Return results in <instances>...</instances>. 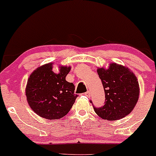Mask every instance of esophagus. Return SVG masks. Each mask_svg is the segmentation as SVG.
I'll list each match as a JSON object with an SVG mask.
<instances>
[{
	"label": "esophagus",
	"mask_w": 156,
	"mask_h": 156,
	"mask_svg": "<svg viewBox=\"0 0 156 156\" xmlns=\"http://www.w3.org/2000/svg\"><path fill=\"white\" fill-rule=\"evenodd\" d=\"M84 95H86V96L87 97H90V91H89V90H87V92H85V93H84Z\"/></svg>",
	"instance_id": "1"
}]
</instances>
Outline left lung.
Listing matches in <instances>:
<instances>
[{
	"instance_id": "1",
	"label": "left lung",
	"mask_w": 156,
	"mask_h": 156,
	"mask_svg": "<svg viewBox=\"0 0 156 156\" xmlns=\"http://www.w3.org/2000/svg\"><path fill=\"white\" fill-rule=\"evenodd\" d=\"M97 72L102 81L106 99L101 108L94 107L95 113L107 120H120L129 114L140 96V85L133 72L116 63H110L107 69L98 68Z\"/></svg>"
}]
</instances>
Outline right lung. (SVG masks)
<instances>
[{"instance_id": "obj_1", "label": "right lung", "mask_w": 156, "mask_h": 156, "mask_svg": "<svg viewBox=\"0 0 156 156\" xmlns=\"http://www.w3.org/2000/svg\"><path fill=\"white\" fill-rule=\"evenodd\" d=\"M53 63L38 67L27 80L26 96L30 108L40 116L48 120H58L66 116L75 103V85L66 77L70 66H60L59 72L52 71Z\"/></svg>"}]
</instances>
